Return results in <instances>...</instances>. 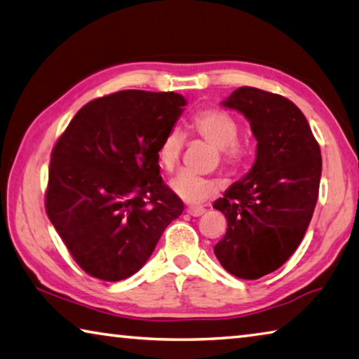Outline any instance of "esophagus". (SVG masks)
<instances>
[{
	"label": "esophagus",
	"mask_w": 359,
	"mask_h": 359,
	"mask_svg": "<svg viewBox=\"0 0 359 359\" xmlns=\"http://www.w3.org/2000/svg\"><path fill=\"white\" fill-rule=\"evenodd\" d=\"M205 211H206V210L203 208V206H189V208L186 210L187 215H191V216H194V217H198V216H202Z\"/></svg>",
	"instance_id": "esophagus-1"
}]
</instances>
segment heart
I'll use <instances>...</instances> for the list:
<instances>
[{
    "mask_svg": "<svg viewBox=\"0 0 359 359\" xmlns=\"http://www.w3.org/2000/svg\"><path fill=\"white\" fill-rule=\"evenodd\" d=\"M189 129L194 135L203 138L219 149L221 161L229 170H238L249 156V142L238 135V121L231 113L216 107L198 110L192 116ZM184 148V137L180 130H168L157 148V162L167 173H173L180 165ZM172 191L187 203L200 205L216 196L217 183L192 173H180L172 181Z\"/></svg>",
    "mask_w": 359,
    "mask_h": 359,
    "instance_id": "obj_1",
    "label": "heart"
}]
</instances>
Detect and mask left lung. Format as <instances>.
I'll return each instance as SVG.
<instances>
[{"label": "left lung", "mask_w": 359, "mask_h": 359, "mask_svg": "<svg viewBox=\"0 0 359 359\" xmlns=\"http://www.w3.org/2000/svg\"><path fill=\"white\" fill-rule=\"evenodd\" d=\"M222 104L249 119L257 157L248 176L212 205L227 219L215 254L230 274L254 280L280 268L303 241L322 154L303 111L280 94L241 86Z\"/></svg>", "instance_id": "left-lung-1"}]
</instances>
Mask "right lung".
I'll return each instance as SVG.
<instances>
[{
	"label": "right lung",
	"mask_w": 359,
	"mask_h": 359,
	"mask_svg": "<svg viewBox=\"0 0 359 359\" xmlns=\"http://www.w3.org/2000/svg\"><path fill=\"white\" fill-rule=\"evenodd\" d=\"M184 105L172 91L107 94L81 107L53 147L47 216L91 278L137 273L183 212L162 181L157 148Z\"/></svg>",
	"instance_id": "add662e5"
}]
</instances>
